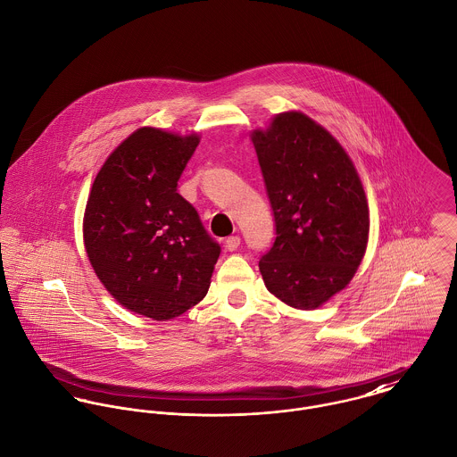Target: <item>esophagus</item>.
I'll list each match as a JSON object with an SVG mask.
<instances>
[{
  "mask_svg": "<svg viewBox=\"0 0 457 457\" xmlns=\"http://www.w3.org/2000/svg\"><path fill=\"white\" fill-rule=\"evenodd\" d=\"M239 245H241L239 236H230V237L225 239V248H227L228 252H236V250L239 248Z\"/></svg>",
  "mask_w": 457,
  "mask_h": 457,
  "instance_id": "34e87169",
  "label": "esophagus"
}]
</instances>
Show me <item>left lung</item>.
<instances>
[{"instance_id": "1", "label": "left lung", "mask_w": 457, "mask_h": 457, "mask_svg": "<svg viewBox=\"0 0 457 457\" xmlns=\"http://www.w3.org/2000/svg\"><path fill=\"white\" fill-rule=\"evenodd\" d=\"M252 140L276 237L259 267L270 294L315 310L343 290L366 253L370 209L339 142L303 112L278 114Z\"/></svg>"}]
</instances>
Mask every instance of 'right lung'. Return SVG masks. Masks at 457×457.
Segmentation results:
<instances>
[{
    "label": "right lung",
    "mask_w": 457,
    "mask_h": 457,
    "mask_svg": "<svg viewBox=\"0 0 457 457\" xmlns=\"http://www.w3.org/2000/svg\"><path fill=\"white\" fill-rule=\"evenodd\" d=\"M198 142L195 133L133 131L100 169L86 204L84 245L98 279L120 304L153 320L202 301L221 252L178 194Z\"/></svg>",
    "instance_id": "add662e5"
}]
</instances>
